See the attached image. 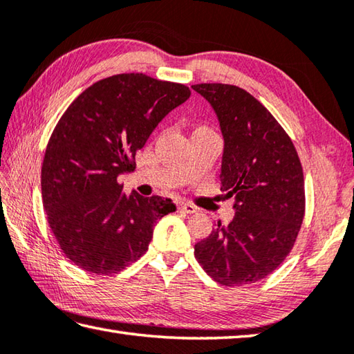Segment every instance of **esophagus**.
<instances>
[{
    "mask_svg": "<svg viewBox=\"0 0 354 354\" xmlns=\"http://www.w3.org/2000/svg\"><path fill=\"white\" fill-rule=\"evenodd\" d=\"M177 208L180 212H183V214H194V212H197V208L194 205L186 203V202H178Z\"/></svg>",
    "mask_w": 354,
    "mask_h": 354,
    "instance_id": "34e87169",
    "label": "esophagus"
}]
</instances>
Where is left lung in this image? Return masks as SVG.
I'll use <instances>...</instances> for the list:
<instances>
[{
	"instance_id": "left-lung-1",
	"label": "left lung",
	"mask_w": 354,
	"mask_h": 354,
	"mask_svg": "<svg viewBox=\"0 0 354 354\" xmlns=\"http://www.w3.org/2000/svg\"><path fill=\"white\" fill-rule=\"evenodd\" d=\"M222 129L220 182L234 198V218L194 246L203 270L220 285L262 281L295 245L305 216L304 171L290 136L250 92L232 84L202 83Z\"/></svg>"
}]
</instances>
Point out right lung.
Here are the masks:
<instances>
[{
	"label": "right lung",
	"instance_id": "1",
	"mask_svg": "<svg viewBox=\"0 0 354 354\" xmlns=\"http://www.w3.org/2000/svg\"><path fill=\"white\" fill-rule=\"evenodd\" d=\"M188 86L118 73L89 86L66 109L46 146L41 196L50 230L72 263L115 274L148 251L169 198L124 194L118 176L156 126L189 98Z\"/></svg>",
	"mask_w": 354,
	"mask_h": 354
}]
</instances>
